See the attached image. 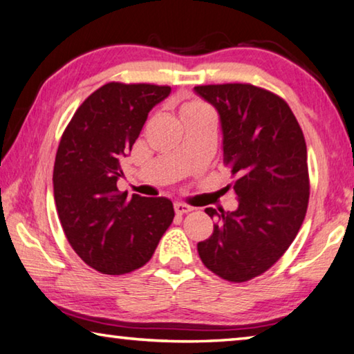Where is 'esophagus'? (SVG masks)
<instances>
[{
  "label": "esophagus",
  "mask_w": 354,
  "mask_h": 354,
  "mask_svg": "<svg viewBox=\"0 0 354 354\" xmlns=\"http://www.w3.org/2000/svg\"><path fill=\"white\" fill-rule=\"evenodd\" d=\"M190 211H194V207L189 206V205H184V203H175V212L178 215H183V214H187Z\"/></svg>",
  "instance_id": "1"
}]
</instances>
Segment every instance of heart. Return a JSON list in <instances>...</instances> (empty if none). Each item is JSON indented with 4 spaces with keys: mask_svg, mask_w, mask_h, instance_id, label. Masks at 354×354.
<instances>
[{
    "mask_svg": "<svg viewBox=\"0 0 354 354\" xmlns=\"http://www.w3.org/2000/svg\"><path fill=\"white\" fill-rule=\"evenodd\" d=\"M205 111H209L207 107L201 103V101L190 100L185 101L181 106V117H189V115H196V113H201Z\"/></svg>",
    "mask_w": 354,
    "mask_h": 354,
    "instance_id": "b5f03b06",
    "label": "heart"
}]
</instances>
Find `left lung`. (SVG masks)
Listing matches in <instances>:
<instances>
[{
	"label": "left lung",
	"instance_id": "left-lung-1",
	"mask_svg": "<svg viewBox=\"0 0 354 354\" xmlns=\"http://www.w3.org/2000/svg\"><path fill=\"white\" fill-rule=\"evenodd\" d=\"M194 91L218 112L223 162L236 176L239 201L232 212L206 207L218 223L198 242V254L220 278L245 283L267 272L301 227L309 201L306 142L289 104L266 88L211 84Z\"/></svg>",
	"mask_w": 354,
	"mask_h": 354
}]
</instances>
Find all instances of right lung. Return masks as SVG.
Returning a JSON list of instances; mask_svg holds the SVG:
<instances>
[{
    "instance_id": "add662e5",
    "label": "right lung",
    "mask_w": 354,
    "mask_h": 354,
    "mask_svg": "<svg viewBox=\"0 0 354 354\" xmlns=\"http://www.w3.org/2000/svg\"><path fill=\"white\" fill-rule=\"evenodd\" d=\"M169 86L107 82L77 107L56 153L53 185L59 220L81 259L104 274L145 266L171 225L173 203L117 189L148 113Z\"/></svg>"
}]
</instances>
